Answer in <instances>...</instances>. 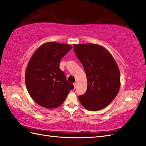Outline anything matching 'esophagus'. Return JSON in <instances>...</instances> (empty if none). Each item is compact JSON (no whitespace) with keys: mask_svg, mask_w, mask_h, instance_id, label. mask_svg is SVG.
<instances>
[{"mask_svg":"<svg viewBox=\"0 0 146 146\" xmlns=\"http://www.w3.org/2000/svg\"><path fill=\"white\" fill-rule=\"evenodd\" d=\"M73 85H74V88H76V83H73Z\"/></svg>","mask_w":146,"mask_h":146,"instance_id":"1","label":"esophagus"}]
</instances>
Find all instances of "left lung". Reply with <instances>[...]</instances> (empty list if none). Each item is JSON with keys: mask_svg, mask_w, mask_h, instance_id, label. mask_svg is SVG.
Listing matches in <instances>:
<instances>
[{"mask_svg": "<svg viewBox=\"0 0 146 146\" xmlns=\"http://www.w3.org/2000/svg\"><path fill=\"white\" fill-rule=\"evenodd\" d=\"M75 54L84 68L87 90L78 97L86 109L97 111L108 106L119 93L120 75L113 56L97 44H73Z\"/></svg>", "mask_w": 146, "mask_h": 146, "instance_id": "8db88e82", "label": "left lung"}]
</instances>
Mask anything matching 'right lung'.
Here are the masks:
<instances>
[{
  "label": "right lung",
  "mask_w": 146,
  "mask_h": 146,
  "mask_svg": "<svg viewBox=\"0 0 146 146\" xmlns=\"http://www.w3.org/2000/svg\"><path fill=\"white\" fill-rule=\"evenodd\" d=\"M71 49L70 44L48 42L40 46L30 58L26 85L31 97L40 106L49 109L60 107L74 88L59 67L61 58Z\"/></svg>",
  "instance_id": "obj_1"
}]
</instances>
